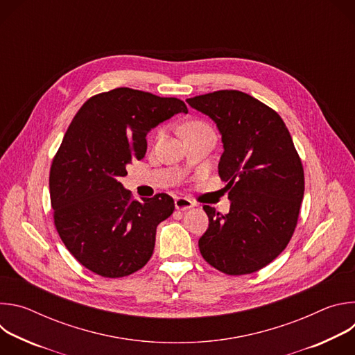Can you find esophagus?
<instances>
[{
    "label": "esophagus",
    "mask_w": 355,
    "mask_h": 355,
    "mask_svg": "<svg viewBox=\"0 0 355 355\" xmlns=\"http://www.w3.org/2000/svg\"><path fill=\"white\" fill-rule=\"evenodd\" d=\"M174 204H175V209H178V211H185V209H189V208L193 207V202L191 199L182 198V196L181 198H175Z\"/></svg>",
    "instance_id": "obj_1"
}]
</instances>
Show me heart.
I'll use <instances>...</instances> for the list:
<instances>
[{"label": "heart", "instance_id": "heart-1", "mask_svg": "<svg viewBox=\"0 0 355 355\" xmlns=\"http://www.w3.org/2000/svg\"><path fill=\"white\" fill-rule=\"evenodd\" d=\"M205 126H207L205 123H202V122H199V121H195V122L188 123V125L185 126V130H184V132H187V130H193V129H199V128H205ZM162 135H163V132L159 130V132L156 133V139H160Z\"/></svg>", "mask_w": 355, "mask_h": 355}]
</instances>
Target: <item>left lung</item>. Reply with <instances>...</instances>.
I'll list each match as a JSON object with an SVG mask.
<instances>
[{
	"label": "left lung",
	"instance_id": "1",
	"mask_svg": "<svg viewBox=\"0 0 355 355\" xmlns=\"http://www.w3.org/2000/svg\"><path fill=\"white\" fill-rule=\"evenodd\" d=\"M218 126L223 155L218 170L227 182L230 211L205 205L209 227L198 241L202 257L227 275L261 270L288 245L299 218L305 177L281 116L237 89L188 98Z\"/></svg>",
	"mask_w": 355,
	"mask_h": 355
}]
</instances>
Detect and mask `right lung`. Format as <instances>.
Here are the masks:
<instances>
[{
    "instance_id": "add662e5",
    "label": "right lung",
    "mask_w": 355,
    "mask_h": 355,
    "mask_svg": "<svg viewBox=\"0 0 355 355\" xmlns=\"http://www.w3.org/2000/svg\"><path fill=\"white\" fill-rule=\"evenodd\" d=\"M180 112L188 108L178 98L121 87L91 96L71 121L50 167V202L62 241L89 271L126 277L153 254L174 199L157 193L139 202L119 178L144 157L148 130Z\"/></svg>"
}]
</instances>
